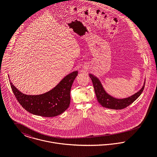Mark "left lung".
I'll return each mask as SVG.
<instances>
[{
    "label": "left lung",
    "instance_id": "obj_1",
    "mask_svg": "<svg viewBox=\"0 0 157 157\" xmlns=\"http://www.w3.org/2000/svg\"><path fill=\"white\" fill-rule=\"evenodd\" d=\"M89 75L92 80L95 93L98 103L103 107L112 109H122L129 106L141 94L145 85L144 82L141 90L129 97L124 98H117L110 95L105 91L101 83L97 77L91 74H90Z\"/></svg>",
    "mask_w": 157,
    "mask_h": 157
}]
</instances>
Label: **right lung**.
<instances>
[{
  "instance_id": "obj_1",
  "label": "right lung",
  "mask_w": 157,
  "mask_h": 157,
  "mask_svg": "<svg viewBox=\"0 0 157 157\" xmlns=\"http://www.w3.org/2000/svg\"><path fill=\"white\" fill-rule=\"evenodd\" d=\"M77 75V71L69 74L53 89L40 95L23 94L10 82L16 98L26 111L36 115L53 117L65 112L69 106L70 91Z\"/></svg>"
}]
</instances>
